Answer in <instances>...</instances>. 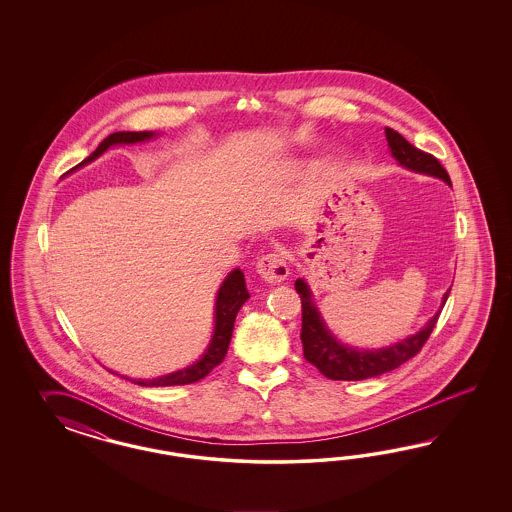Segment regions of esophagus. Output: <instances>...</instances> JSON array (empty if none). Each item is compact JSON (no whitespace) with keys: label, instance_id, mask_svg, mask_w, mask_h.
Returning <instances> with one entry per match:
<instances>
[{"label":"esophagus","instance_id":"esophagus-1","mask_svg":"<svg viewBox=\"0 0 512 512\" xmlns=\"http://www.w3.org/2000/svg\"><path fill=\"white\" fill-rule=\"evenodd\" d=\"M257 272L266 283H272V285L285 281L289 276V264H287L285 253L274 251V253L263 255L257 263Z\"/></svg>","mask_w":512,"mask_h":512}]
</instances>
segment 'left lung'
Here are the masks:
<instances>
[{"instance_id":"1","label":"left lung","mask_w":512,"mask_h":512,"mask_svg":"<svg viewBox=\"0 0 512 512\" xmlns=\"http://www.w3.org/2000/svg\"><path fill=\"white\" fill-rule=\"evenodd\" d=\"M385 135H387L390 152L398 159L400 165L411 169V171L441 178L450 184L449 172L445 171V167L439 163L437 157L415 148L411 142L403 139L398 131H394L390 127H385ZM295 287L296 293L300 295V302H302L300 340L304 347V358L325 377L334 379V381H362L368 377H377L381 373L396 370L398 366H402L403 362H407L409 358H413L419 353L422 345L430 338L435 323L439 319V313H441V311H437L434 317L428 321V325L424 326L415 336L400 341L392 347L375 349V351H358V349H351L347 345H341L340 341L328 332L325 321L319 315V310L311 302L308 283L304 279H296ZM449 293L450 291H447L443 296V306L449 298Z\"/></svg>"}]
</instances>
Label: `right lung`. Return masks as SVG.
<instances>
[{
	"mask_svg": "<svg viewBox=\"0 0 512 512\" xmlns=\"http://www.w3.org/2000/svg\"><path fill=\"white\" fill-rule=\"evenodd\" d=\"M155 133L152 131H118L112 133L107 139L103 140L97 150L92 155H88L82 163H78L75 169L86 165L93 161L95 157L103 154L112 144H133V142H142V140L152 139ZM73 169V171H75ZM249 298L248 289H246V279L242 270H233L223 285L219 287L216 298V328H214V336L206 349V353L202 355L199 362H195L193 366H189L186 370L180 372L169 373L157 379H135L133 383H137L140 387H174V385H189L195 383L202 377H206L212 372L216 366L223 362V358L227 355L229 343L233 338L234 319L236 313L242 308V304ZM127 379V377H124Z\"/></svg>",
	"mask_w": 512,
	"mask_h": 512,
	"instance_id": "add662e5",
	"label": "right lung"
}]
</instances>
